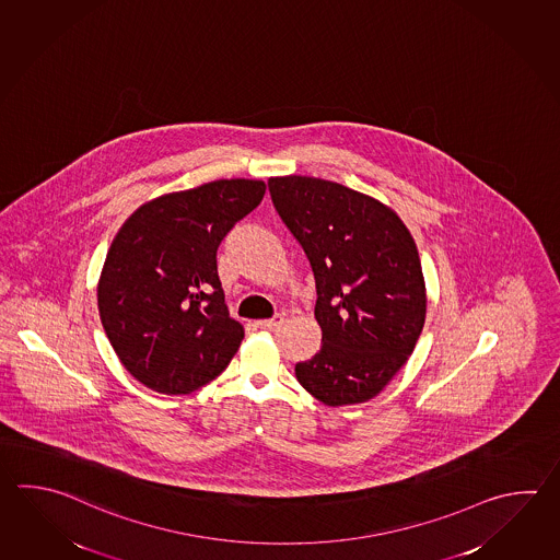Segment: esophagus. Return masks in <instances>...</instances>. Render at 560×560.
<instances>
[{
  "label": "esophagus",
  "mask_w": 560,
  "mask_h": 560,
  "mask_svg": "<svg viewBox=\"0 0 560 560\" xmlns=\"http://www.w3.org/2000/svg\"><path fill=\"white\" fill-rule=\"evenodd\" d=\"M281 323H283V317H281V315H273L271 319L257 320L255 327H257V329H275V327H279Z\"/></svg>",
  "instance_id": "obj_1"
}]
</instances>
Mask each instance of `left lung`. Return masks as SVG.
Segmentation results:
<instances>
[{
  "mask_svg": "<svg viewBox=\"0 0 560 560\" xmlns=\"http://www.w3.org/2000/svg\"><path fill=\"white\" fill-rule=\"evenodd\" d=\"M275 211L315 277L319 353L298 381L329 407L365 402L407 363L424 325L421 259L388 207L339 183L271 177Z\"/></svg>",
  "mask_w": 560,
  "mask_h": 560,
  "instance_id": "left-lung-1",
  "label": "left lung"
}]
</instances>
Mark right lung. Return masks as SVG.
<instances>
[{"instance_id":"1","label":"right lung","mask_w":560,"mask_h":560,"mask_svg":"<svg viewBox=\"0 0 560 560\" xmlns=\"http://www.w3.org/2000/svg\"><path fill=\"white\" fill-rule=\"evenodd\" d=\"M265 183L219 179L163 195L115 235L97 287L103 329L127 371L165 395L219 377L240 349L229 317L218 249L261 203Z\"/></svg>"}]
</instances>
